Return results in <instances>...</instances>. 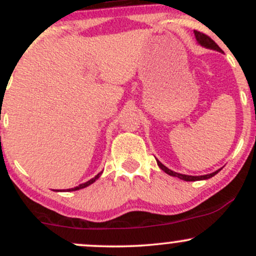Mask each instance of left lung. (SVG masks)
<instances>
[{"mask_svg": "<svg viewBox=\"0 0 256 256\" xmlns=\"http://www.w3.org/2000/svg\"><path fill=\"white\" fill-rule=\"evenodd\" d=\"M195 32V36H196V40H198V42L201 44V46H206V48H210V49H214V50H218V52H222V49H220V46L216 44L214 40L210 38V36H207V34H204V32H200L198 30L194 31ZM158 165L160 167L161 170H162L164 172H166L167 174L172 176V177H178L179 179H182V180H186V182H195V180H202V179H208L210 177H213V176H216V173L219 171H216L213 173H210V174H206V176H186V174H180V173H177V172H173L171 170L167 168L166 166H164L160 162V161H158Z\"/></svg>", "mask_w": 256, "mask_h": 256, "instance_id": "8db88e82", "label": "left lung"}]
</instances>
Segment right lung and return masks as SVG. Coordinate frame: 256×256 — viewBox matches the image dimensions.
Wrapping results in <instances>:
<instances>
[{"mask_svg":"<svg viewBox=\"0 0 256 256\" xmlns=\"http://www.w3.org/2000/svg\"><path fill=\"white\" fill-rule=\"evenodd\" d=\"M100 176H101V173H100V174H98L96 176L95 178H92V179H90L89 182H86V183H84V184H80L79 185V186H76V188H72V189H67L66 192H74V190H79V189H83V188H85V186H88V185H90V184H92L96 180V179H98Z\"/></svg>","mask_w":256,"mask_h":256,"instance_id":"add662e5","label":"right lung"}]
</instances>
